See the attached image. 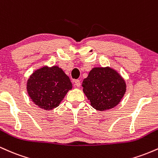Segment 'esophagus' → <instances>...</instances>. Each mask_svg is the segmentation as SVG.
<instances>
[{"label":"esophagus","instance_id":"obj_1","mask_svg":"<svg viewBox=\"0 0 158 158\" xmlns=\"http://www.w3.org/2000/svg\"><path fill=\"white\" fill-rule=\"evenodd\" d=\"M73 86L74 88H79V87L81 86V83H80V81L78 80V79H77V80L74 81V83H73Z\"/></svg>","mask_w":158,"mask_h":158}]
</instances>
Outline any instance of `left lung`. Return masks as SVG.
I'll return each mask as SVG.
<instances>
[{
  "label": "left lung",
  "mask_w": 158,
  "mask_h": 158,
  "mask_svg": "<svg viewBox=\"0 0 158 158\" xmlns=\"http://www.w3.org/2000/svg\"><path fill=\"white\" fill-rule=\"evenodd\" d=\"M82 87L90 106L99 111L117 106L126 91L124 79L109 67L94 68L83 80Z\"/></svg>",
  "instance_id": "left-lung-1"
}]
</instances>
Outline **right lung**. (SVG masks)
Segmentation results:
<instances>
[{
	"mask_svg": "<svg viewBox=\"0 0 158 158\" xmlns=\"http://www.w3.org/2000/svg\"><path fill=\"white\" fill-rule=\"evenodd\" d=\"M71 89L70 79L58 66H44L38 69L27 82V93L32 102L47 110L59 106Z\"/></svg>",
	"mask_w": 158,
	"mask_h": 158,
	"instance_id": "add662e5",
	"label": "right lung"
}]
</instances>
